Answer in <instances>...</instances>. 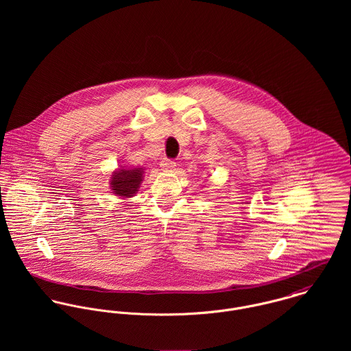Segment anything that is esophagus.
<instances>
[{
	"instance_id": "34e87169",
	"label": "esophagus",
	"mask_w": 351,
	"mask_h": 351,
	"mask_svg": "<svg viewBox=\"0 0 351 351\" xmlns=\"http://www.w3.org/2000/svg\"><path fill=\"white\" fill-rule=\"evenodd\" d=\"M160 167H162L163 170H173V169L176 167V162L171 160V159L163 158V159L160 160Z\"/></svg>"
}]
</instances>
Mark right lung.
Returning <instances> with one entry per match:
<instances>
[{"instance_id": "add662e5", "label": "right lung", "mask_w": 351, "mask_h": 351, "mask_svg": "<svg viewBox=\"0 0 351 351\" xmlns=\"http://www.w3.org/2000/svg\"><path fill=\"white\" fill-rule=\"evenodd\" d=\"M142 167H120L113 171L110 177V189L114 196H120L123 199L134 197L141 188L143 181V171Z\"/></svg>"}]
</instances>
